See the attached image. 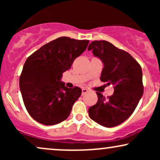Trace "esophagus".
<instances>
[{
    "label": "esophagus",
    "mask_w": 160,
    "mask_h": 160,
    "mask_svg": "<svg viewBox=\"0 0 160 160\" xmlns=\"http://www.w3.org/2000/svg\"><path fill=\"white\" fill-rule=\"evenodd\" d=\"M88 91H89V90H88L87 89H86V88H83V89H82V95L85 94V93L87 92Z\"/></svg>",
    "instance_id": "obj_1"
}]
</instances>
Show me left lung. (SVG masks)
<instances>
[{
	"mask_svg": "<svg viewBox=\"0 0 160 160\" xmlns=\"http://www.w3.org/2000/svg\"><path fill=\"white\" fill-rule=\"evenodd\" d=\"M88 50L103 63L101 80L114 89L108 99L96 92L98 102L89 108V116L101 126L114 127L132 115L142 97V70L129 53L105 40L92 41Z\"/></svg>",
	"mask_w": 160,
	"mask_h": 160,
	"instance_id": "1",
	"label": "left lung"
}]
</instances>
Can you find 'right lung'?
I'll list each match as a JSON object with an SVG mask.
<instances>
[{"mask_svg":"<svg viewBox=\"0 0 160 160\" xmlns=\"http://www.w3.org/2000/svg\"><path fill=\"white\" fill-rule=\"evenodd\" d=\"M89 40L62 37L43 45L25 61L19 87L25 108L40 123L51 126L65 120L74 102L81 95L80 88H68L62 74L86 50Z\"/></svg>","mask_w":160,"mask_h":160,"instance_id":"add662e5","label":"right lung"}]
</instances>
